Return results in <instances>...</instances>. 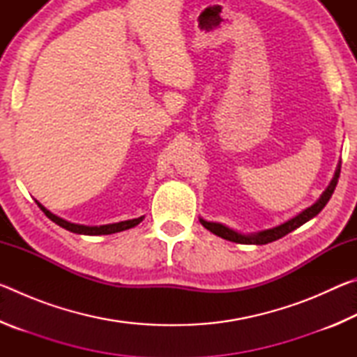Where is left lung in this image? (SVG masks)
Returning a JSON list of instances; mask_svg holds the SVG:
<instances>
[{"label":"left lung","instance_id":"left-lung-1","mask_svg":"<svg viewBox=\"0 0 357 357\" xmlns=\"http://www.w3.org/2000/svg\"><path fill=\"white\" fill-rule=\"evenodd\" d=\"M340 167H342V162H338L337 165V170L334 178H332L331 184L328 185V189H326L321 197L318 198L317 203H313L310 208H307L302 211L301 214H298L293 219H289L288 222L282 223L279 227H274V228H269V229H263V231H258V233H253V234H241L238 231H234V229L228 228L225 225H222V223H215V222H208L204 220L200 217V223L202 225L209 229L211 233L217 234V236H220L227 241H231V243H238V244H257V245H261V244H268V243H273V241H277L285 236V234L291 233L293 229L299 228L301 225H304L305 222H309L313 217L318 215L321 213V209L328 204L329 198L332 197V193L335 190V185L338 183V176H340Z\"/></svg>","mask_w":357,"mask_h":357}]
</instances>
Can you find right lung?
Wrapping results in <instances>:
<instances>
[{
	"label": "right lung",
	"instance_id": "add662e5",
	"mask_svg": "<svg viewBox=\"0 0 357 357\" xmlns=\"http://www.w3.org/2000/svg\"><path fill=\"white\" fill-rule=\"evenodd\" d=\"M36 203H38V206L42 209V213H44L52 222H55L56 225L63 227V228H66V229H69V231H72V233H77V234H88V236H98V234H112V233L124 231V229H129V228L137 227L138 223H140V222L144 219V215H142V217H138V219L124 220V222H118V223H108V225H99V227L78 225V223L68 222V220L61 219V217L52 214L50 211L42 206V204H40L38 200H36Z\"/></svg>",
	"mask_w": 357,
	"mask_h": 357
}]
</instances>
